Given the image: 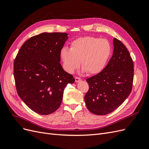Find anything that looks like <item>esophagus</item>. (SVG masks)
<instances>
[{"label": "esophagus", "mask_w": 149, "mask_h": 149, "mask_svg": "<svg viewBox=\"0 0 149 149\" xmlns=\"http://www.w3.org/2000/svg\"><path fill=\"white\" fill-rule=\"evenodd\" d=\"M81 81V79L80 78H79V77H75V81L76 83H78V82Z\"/></svg>", "instance_id": "34e87169"}]
</instances>
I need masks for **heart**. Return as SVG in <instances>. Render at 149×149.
Returning a JSON list of instances; mask_svg holds the SVG:
<instances>
[{
    "label": "heart",
    "instance_id": "b5f03b06",
    "mask_svg": "<svg viewBox=\"0 0 149 149\" xmlns=\"http://www.w3.org/2000/svg\"><path fill=\"white\" fill-rule=\"evenodd\" d=\"M111 46L106 39L93 37H81L71 43L70 49L63 48L60 57L64 70L73 73L80 66L88 74L100 73L111 54Z\"/></svg>",
    "mask_w": 149,
    "mask_h": 149
}]
</instances>
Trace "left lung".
<instances>
[{
    "mask_svg": "<svg viewBox=\"0 0 149 149\" xmlns=\"http://www.w3.org/2000/svg\"><path fill=\"white\" fill-rule=\"evenodd\" d=\"M113 55L100 73L86 79L89 90L84 96L88 110L96 115L109 114L126 100L132 89L134 63L120 40H113Z\"/></svg>",
    "mask_w": 149,
    "mask_h": 149,
    "instance_id": "8db88e82",
    "label": "left lung"
}]
</instances>
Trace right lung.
Segmentation results:
<instances>
[{
  "label": "right lung",
  "mask_w": 149,
  "mask_h": 149,
  "mask_svg": "<svg viewBox=\"0 0 149 149\" xmlns=\"http://www.w3.org/2000/svg\"><path fill=\"white\" fill-rule=\"evenodd\" d=\"M66 33H42L22 45L13 63L18 95L41 115L50 114L60 106L65 88L74 78L60 63V53Z\"/></svg>",
  "instance_id": "obj_1"
}]
</instances>
